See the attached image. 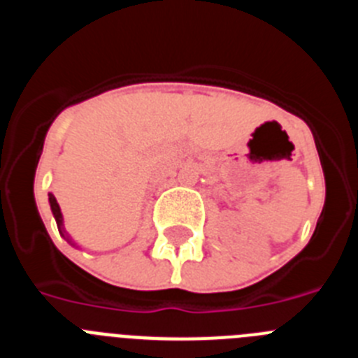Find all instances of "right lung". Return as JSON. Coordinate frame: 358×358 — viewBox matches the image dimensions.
<instances>
[{"mask_svg": "<svg viewBox=\"0 0 358 358\" xmlns=\"http://www.w3.org/2000/svg\"><path fill=\"white\" fill-rule=\"evenodd\" d=\"M48 201H50V208H52V213H53V217H55L57 227H59V233H61V235L64 236V238L68 240V242L71 243V245H75V242H73V240H71V236H69L68 233H66V229H64V222H62V213H61V208H59V202H57L55 195H53V194H48Z\"/></svg>", "mask_w": 358, "mask_h": 358, "instance_id": "right-lung-1", "label": "right lung"}]
</instances>
